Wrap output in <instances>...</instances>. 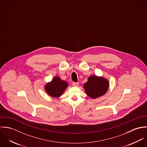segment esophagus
I'll use <instances>...</instances> for the list:
<instances>
[{
  "instance_id": "esophagus-1",
  "label": "esophagus",
  "mask_w": 147,
  "mask_h": 147,
  "mask_svg": "<svg viewBox=\"0 0 147 147\" xmlns=\"http://www.w3.org/2000/svg\"><path fill=\"white\" fill-rule=\"evenodd\" d=\"M79 83L78 82H73V83H72V85H74V86H78L79 85Z\"/></svg>"
}]
</instances>
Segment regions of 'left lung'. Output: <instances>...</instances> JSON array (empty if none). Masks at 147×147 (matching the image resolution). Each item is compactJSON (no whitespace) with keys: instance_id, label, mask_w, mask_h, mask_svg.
Masks as SVG:
<instances>
[{"instance_id":"8db88e82","label":"left lung","mask_w":147,"mask_h":147,"mask_svg":"<svg viewBox=\"0 0 147 147\" xmlns=\"http://www.w3.org/2000/svg\"><path fill=\"white\" fill-rule=\"evenodd\" d=\"M86 93L89 97L96 98L103 96L109 88L108 81L103 78L91 76L84 85Z\"/></svg>"}]
</instances>
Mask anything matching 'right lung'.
I'll return each instance as SVG.
<instances>
[{"mask_svg":"<svg viewBox=\"0 0 147 147\" xmlns=\"http://www.w3.org/2000/svg\"><path fill=\"white\" fill-rule=\"evenodd\" d=\"M68 86V84L58 77L54 78L51 83L47 84L45 90L47 93L53 97L61 96Z\"/></svg>","mask_w":147,"mask_h":147,"instance_id":"obj_1","label":"right lung"}]
</instances>
